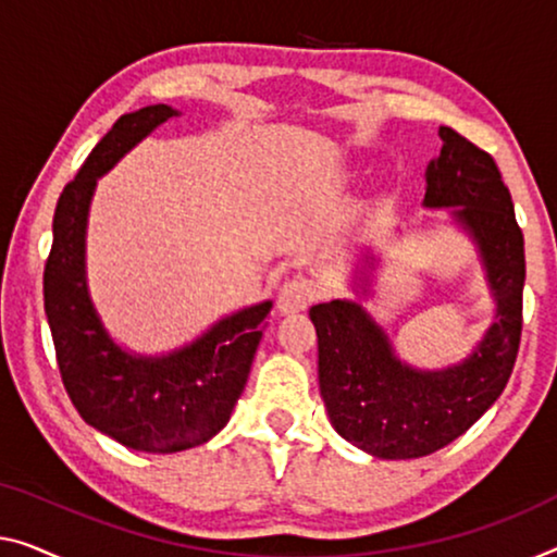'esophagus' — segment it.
<instances>
[{
	"label": "esophagus",
	"mask_w": 557,
	"mask_h": 557,
	"mask_svg": "<svg viewBox=\"0 0 557 557\" xmlns=\"http://www.w3.org/2000/svg\"><path fill=\"white\" fill-rule=\"evenodd\" d=\"M314 300V285L312 280H307L302 275H295L293 280H287L285 285L280 287V295H277V310L282 314H289V312H300L305 310L307 305Z\"/></svg>",
	"instance_id": "obj_1"
}]
</instances>
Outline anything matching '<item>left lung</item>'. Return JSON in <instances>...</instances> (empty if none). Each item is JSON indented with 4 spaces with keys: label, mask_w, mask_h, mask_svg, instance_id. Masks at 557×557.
Returning a JSON list of instances; mask_svg holds the SVG:
<instances>
[{
    "label": "left lung",
    "mask_w": 557,
    "mask_h": 557,
    "mask_svg": "<svg viewBox=\"0 0 557 557\" xmlns=\"http://www.w3.org/2000/svg\"><path fill=\"white\" fill-rule=\"evenodd\" d=\"M443 149L428 164L425 207H450L483 260L495 322L475 350L445 370L397 360L389 337L352 300L314 305L318 375L332 428L385 460L422 458L460 437L500 397L518 358L525 243L510 189L485 149L440 127Z\"/></svg>",
    "instance_id": "1"
}]
</instances>
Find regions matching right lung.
I'll list each match as a JSON object with an SVG mask.
<instances>
[{
  "mask_svg": "<svg viewBox=\"0 0 557 557\" xmlns=\"http://www.w3.org/2000/svg\"><path fill=\"white\" fill-rule=\"evenodd\" d=\"M177 114L170 104H149L112 124L62 189L45 264V312L66 395L87 425L145 453L187 450L227 425L272 307L270 300L245 307L160 358L122 350L99 320L85 268L97 177Z\"/></svg>",
  "mask_w": 557,
  "mask_h": 557,
  "instance_id": "add662e5",
  "label": "right lung"
}]
</instances>
